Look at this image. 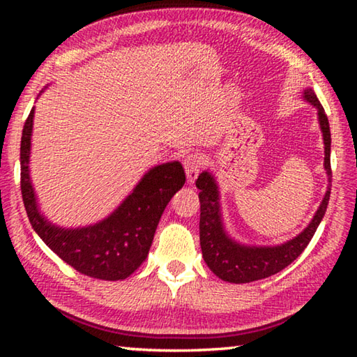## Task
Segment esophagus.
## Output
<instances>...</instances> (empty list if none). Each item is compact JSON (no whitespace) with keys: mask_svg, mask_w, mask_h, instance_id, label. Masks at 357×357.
<instances>
[{"mask_svg":"<svg viewBox=\"0 0 357 357\" xmlns=\"http://www.w3.org/2000/svg\"><path fill=\"white\" fill-rule=\"evenodd\" d=\"M202 168V157L198 154H189L184 159V170H185V176H187V183L193 184L195 179L200 173Z\"/></svg>","mask_w":357,"mask_h":357,"instance_id":"1","label":"esophagus"}]
</instances>
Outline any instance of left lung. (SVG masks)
<instances>
[{
	"mask_svg": "<svg viewBox=\"0 0 357 357\" xmlns=\"http://www.w3.org/2000/svg\"><path fill=\"white\" fill-rule=\"evenodd\" d=\"M302 99L317 108L318 124L324 143V172L328 176V187L315 215L299 234L275 245L239 243L227 231L225 223H223L220 190L214 174L209 170H204L197 179L195 184L200 189L198 198H200V245L203 259L208 268L222 280L229 283H249L280 273L304 252L323 220L331 197L332 178L329 121L312 88L307 86L302 89Z\"/></svg>",
	"mask_w": 357,
	"mask_h": 357,
	"instance_id": "1",
	"label": "left lung"
}]
</instances>
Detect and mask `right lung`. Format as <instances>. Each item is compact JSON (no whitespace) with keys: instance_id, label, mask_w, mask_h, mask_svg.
Listing matches in <instances>:
<instances>
[{"instance_id":"1","label":"right lung","mask_w":357,"mask_h":357,"mask_svg":"<svg viewBox=\"0 0 357 357\" xmlns=\"http://www.w3.org/2000/svg\"><path fill=\"white\" fill-rule=\"evenodd\" d=\"M34 110L33 107L23 126L20 143L22 197L29 223L39 238L78 273L100 280L128 279L148 258L160 217L185 183L183 165L173 160L149 168L129 195L99 222L84 227L56 225L40 211L29 173Z\"/></svg>"}]
</instances>
